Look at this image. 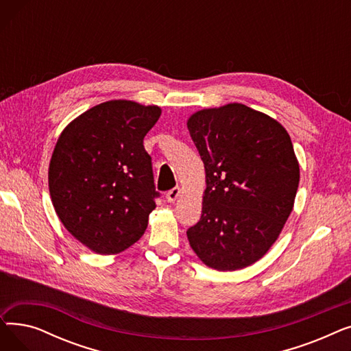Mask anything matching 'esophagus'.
Instances as JSON below:
<instances>
[{
	"label": "esophagus",
	"instance_id": "esophagus-1",
	"mask_svg": "<svg viewBox=\"0 0 351 351\" xmlns=\"http://www.w3.org/2000/svg\"><path fill=\"white\" fill-rule=\"evenodd\" d=\"M180 192H182V189L179 186L171 189L168 193H166V200L171 202V204H173V202L180 196Z\"/></svg>",
	"mask_w": 351,
	"mask_h": 351
}]
</instances>
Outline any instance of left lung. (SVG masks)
I'll list each match as a JSON object with an SVG mask.
<instances>
[{
	"label": "left lung",
	"mask_w": 351,
	"mask_h": 351,
	"mask_svg": "<svg viewBox=\"0 0 351 351\" xmlns=\"http://www.w3.org/2000/svg\"><path fill=\"white\" fill-rule=\"evenodd\" d=\"M186 125L206 172L189 245L215 270L247 267L278 241L293 210L300 168L291 139L282 123L237 102L200 109Z\"/></svg>",
	"instance_id": "1"
}]
</instances>
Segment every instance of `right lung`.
<instances>
[{"instance_id":"right-lung-1","label":"right lung","mask_w":351,"mask_h":351,"mask_svg":"<svg viewBox=\"0 0 351 351\" xmlns=\"http://www.w3.org/2000/svg\"><path fill=\"white\" fill-rule=\"evenodd\" d=\"M162 109L114 99L85 110L61 132L48 186L65 229L98 254L138 242L156 208L152 162L143 138Z\"/></svg>"}]
</instances>
